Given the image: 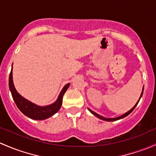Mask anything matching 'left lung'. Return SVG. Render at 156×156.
I'll list each match as a JSON object with an SVG mask.
<instances>
[{"label":"left lung","instance_id":"left-lung-1","mask_svg":"<svg viewBox=\"0 0 156 156\" xmlns=\"http://www.w3.org/2000/svg\"><path fill=\"white\" fill-rule=\"evenodd\" d=\"M143 93H144V87H143V90H142L141 95H140V99H139L138 101H137V103H136V104H135V105H134V107L132 108V109H131V110H129V111H128V112H126V114H122V116H120V117H116V118H105V117H102V116L99 115V114H96V112H94V111H92V110L89 109V108H88V110H89V111H90V112L92 113V114H93V115H95V116H96V117H97L98 118H99V119H102V120H105V121H108V122H112V121H116V120H118V119H122V118H124V117H127V116L129 115V114H130L131 113H132V111H133V110L134 109V108H135L136 106H137V105L138 104V102H139V101H140V98H141V96H143Z\"/></svg>","mask_w":156,"mask_h":156}]
</instances>
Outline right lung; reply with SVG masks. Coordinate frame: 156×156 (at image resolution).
Here are the masks:
<instances>
[{
	"mask_svg": "<svg viewBox=\"0 0 156 156\" xmlns=\"http://www.w3.org/2000/svg\"><path fill=\"white\" fill-rule=\"evenodd\" d=\"M69 85L70 83H67L65 85L55 103L47 106H39L28 101L27 99H24L16 90L12 81V67L9 74V87L15 103L24 115L30 117V119H37V120H42V119H45L51 117L60 110L62 101H63V96Z\"/></svg>",
	"mask_w": 156,
	"mask_h": 156,
	"instance_id": "obj_1",
	"label": "right lung"
}]
</instances>
